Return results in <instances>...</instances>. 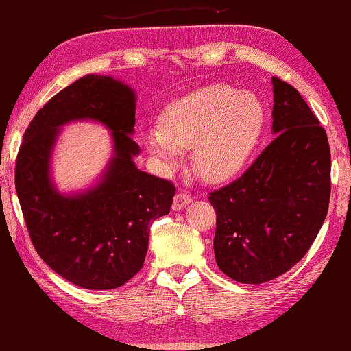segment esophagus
<instances>
[{"label":"esophagus","instance_id":"34e87169","mask_svg":"<svg viewBox=\"0 0 351 351\" xmlns=\"http://www.w3.org/2000/svg\"><path fill=\"white\" fill-rule=\"evenodd\" d=\"M190 202H191V196L187 193V191H180V193H176L173 199V210L180 211L187 207Z\"/></svg>","mask_w":351,"mask_h":351}]
</instances>
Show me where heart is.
Instances as JSON below:
<instances>
[{"label":"heart","mask_w":351,"mask_h":351,"mask_svg":"<svg viewBox=\"0 0 351 351\" xmlns=\"http://www.w3.org/2000/svg\"><path fill=\"white\" fill-rule=\"evenodd\" d=\"M265 108L256 94L215 84L184 95L164 109L161 126L143 132L144 146L162 167L181 164L193 149L199 173L211 181L234 176L262 136Z\"/></svg>","instance_id":"1"}]
</instances>
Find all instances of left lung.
I'll list each match as a JSON object with an SVG mask.
<instances>
[{
	"instance_id": "1",
	"label": "left lung",
	"mask_w": 351,
	"mask_h": 351,
	"mask_svg": "<svg viewBox=\"0 0 351 351\" xmlns=\"http://www.w3.org/2000/svg\"><path fill=\"white\" fill-rule=\"evenodd\" d=\"M272 132L248 170L210 193L215 256L225 276L271 281L297 265L317 239L330 201V147L312 109L292 85L272 77Z\"/></svg>"
}]
</instances>
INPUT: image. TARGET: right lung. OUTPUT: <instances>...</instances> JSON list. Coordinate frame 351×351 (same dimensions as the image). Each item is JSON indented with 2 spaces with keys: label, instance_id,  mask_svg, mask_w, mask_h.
<instances>
[{
  "label": "right lung",
  "instance_id": "add662e5",
  "mask_svg": "<svg viewBox=\"0 0 351 351\" xmlns=\"http://www.w3.org/2000/svg\"><path fill=\"white\" fill-rule=\"evenodd\" d=\"M75 119L112 130L114 155L94 188L60 195L49 176L51 154L60 126ZM134 126V89L111 75L88 74L39 109L19 147L15 187L34 250L84 289H115L132 278L146 258L150 225L173 202V184L135 166Z\"/></svg>",
  "mask_w": 351,
  "mask_h": 351
}]
</instances>
